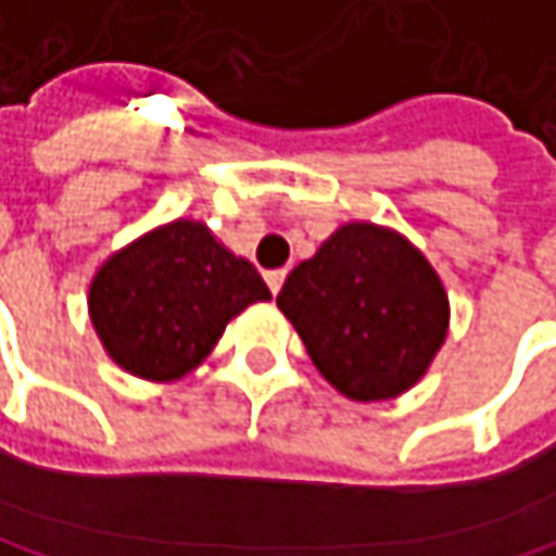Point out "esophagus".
Returning a JSON list of instances; mask_svg holds the SVG:
<instances>
[{"instance_id": "1", "label": "esophagus", "mask_w": 556, "mask_h": 556, "mask_svg": "<svg viewBox=\"0 0 556 556\" xmlns=\"http://www.w3.org/2000/svg\"><path fill=\"white\" fill-rule=\"evenodd\" d=\"M282 282H286V270H270V274H267V286H270L274 295L282 289Z\"/></svg>"}]
</instances>
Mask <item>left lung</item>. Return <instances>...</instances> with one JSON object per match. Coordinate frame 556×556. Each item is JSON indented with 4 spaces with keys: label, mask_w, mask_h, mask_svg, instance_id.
I'll list each match as a JSON object with an SVG mask.
<instances>
[{
    "label": "left lung",
    "mask_w": 556,
    "mask_h": 556,
    "mask_svg": "<svg viewBox=\"0 0 556 556\" xmlns=\"http://www.w3.org/2000/svg\"><path fill=\"white\" fill-rule=\"evenodd\" d=\"M315 369L350 401H388L427 376L448 333V295L394 228L346 223L277 295Z\"/></svg>",
    "instance_id": "8db88e82"
}]
</instances>
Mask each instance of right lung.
<instances>
[{
    "instance_id": "add662e5",
    "label": "right lung",
    "mask_w": 556,
    "mask_h": 556,
    "mask_svg": "<svg viewBox=\"0 0 556 556\" xmlns=\"http://www.w3.org/2000/svg\"><path fill=\"white\" fill-rule=\"evenodd\" d=\"M270 289L193 219L152 228L111 254L88 289V315L108 356L129 376L177 381L219 343L226 325Z\"/></svg>"
}]
</instances>
